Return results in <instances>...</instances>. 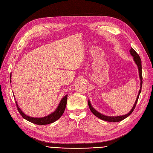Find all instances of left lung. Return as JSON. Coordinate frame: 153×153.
<instances>
[{
    "label": "left lung",
    "instance_id": "8db88e82",
    "mask_svg": "<svg viewBox=\"0 0 153 153\" xmlns=\"http://www.w3.org/2000/svg\"><path fill=\"white\" fill-rule=\"evenodd\" d=\"M130 52V54L133 57V59L134 61L136 63V64L137 66V68H138V71H139V78H140V89H139V92H138V95L137 96L136 98V100L133 105V107L132 108V109H131V111L128 112V114H126L125 115H122V116H105L104 115L100 112H98L97 111H96L94 108L92 107L91 103L89 101V99H88V105H89V109L91 110V111L92 112V113L95 115L96 117H97L98 118L102 119V120L105 121H108V122H112V123H116V122H119V121H121L123 119H126V117H128L132 112H133L134 109H135V107L136 105L137 100L139 99V94H140V93L141 92V88H142V84H143V76H142V65H141V58L139 57V56L137 54V53L132 49V48H131V49L129 50Z\"/></svg>",
    "mask_w": 153,
    "mask_h": 153
}]
</instances>
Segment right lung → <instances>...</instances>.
Instances as JSON below:
<instances>
[{
	"mask_svg": "<svg viewBox=\"0 0 153 153\" xmlns=\"http://www.w3.org/2000/svg\"><path fill=\"white\" fill-rule=\"evenodd\" d=\"M11 76H12V74H10V83L12 81H11ZM67 99H68V94H66L64 97H63L62 98L60 102H59V104L57 106V108L54 112H52L51 114H49L48 116H44L42 117H30V116L26 115L22 112V111L21 109V108H19V106L17 101H16V103L17 108L19 112V113L21 114V115L22 116V117L23 118H24L25 119H26V120L30 122V123H32L37 124V125H45V124H51L52 123L55 122L57 120V119H59L61 117V116L63 114L64 112L65 111L66 104H67Z\"/></svg>",
	"mask_w": 153,
	"mask_h": 153,
	"instance_id": "1",
	"label": "right lung"
}]
</instances>
